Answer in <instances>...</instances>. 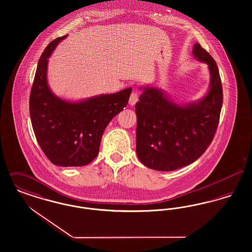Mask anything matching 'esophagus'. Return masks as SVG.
I'll return each mask as SVG.
<instances>
[{
  "instance_id": "1",
  "label": "esophagus",
  "mask_w": 252,
  "mask_h": 252,
  "mask_svg": "<svg viewBox=\"0 0 252 252\" xmlns=\"http://www.w3.org/2000/svg\"><path fill=\"white\" fill-rule=\"evenodd\" d=\"M138 99H139L138 92H137L136 90H134V91L132 92L131 94H130V97H129V101H128L129 105H130V106H134V105L137 103Z\"/></svg>"
}]
</instances>
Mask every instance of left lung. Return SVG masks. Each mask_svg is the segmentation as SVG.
Listing matches in <instances>:
<instances>
[{"mask_svg": "<svg viewBox=\"0 0 252 252\" xmlns=\"http://www.w3.org/2000/svg\"><path fill=\"white\" fill-rule=\"evenodd\" d=\"M192 56L208 65L207 94L196 102L174 103L158 88L145 87L136 104V152L146 167L174 171L192 163L211 144L223 103L221 78L215 60L199 43Z\"/></svg>", "mask_w": 252, "mask_h": 252, "instance_id": "left-lung-1", "label": "left lung"}]
</instances>
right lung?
I'll return each mask as SVG.
<instances>
[{"label":"right lung","instance_id":"right-lung-1","mask_svg":"<svg viewBox=\"0 0 252 252\" xmlns=\"http://www.w3.org/2000/svg\"><path fill=\"white\" fill-rule=\"evenodd\" d=\"M66 36L49 43L38 60L29 110L36 141L49 160L62 167L84 166L98 155L103 133L127 105L132 89L77 102L54 94L47 82L48 59Z\"/></svg>","mask_w":252,"mask_h":252}]
</instances>
